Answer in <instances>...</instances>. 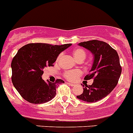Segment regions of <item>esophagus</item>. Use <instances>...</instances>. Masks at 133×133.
<instances>
[{"mask_svg": "<svg viewBox=\"0 0 133 133\" xmlns=\"http://www.w3.org/2000/svg\"><path fill=\"white\" fill-rule=\"evenodd\" d=\"M68 84H69V85L72 86H72H74V85H75L74 84H73V83H68Z\"/></svg>", "mask_w": 133, "mask_h": 133, "instance_id": "esophagus-1", "label": "esophagus"}]
</instances>
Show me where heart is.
I'll return each mask as SVG.
<instances>
[{"instance_id":"obj_1","label":"heart","mask_w":133,"mask_h":133,"mask_svg":"<svg viewBox=\"0 0 133 133\" xmlns=\"http://www.w3.org/2000/svg\"><path fill=\"white\" fill-rule=\"evenodd\" d=\"M61 55L62 54L59 55L57 61H58L59 59L61 58ZM72 56L77 62H82L85 59L87 54H86V52L85 51V50L83 49V48H75V49L72 50ZM81 74H82L81 71L76 69V70H71V71H66L64 72V77L68 79V80L74 81L77 80L81 75Z\"/></svg>"}]
</instances>
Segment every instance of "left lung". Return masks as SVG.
Masks as SVG:
<instances>
[{
  "label": "left lung",
  "instance_id": "8db88e82",
  "mask_svg": "<svg viewBox=\"0 0 133 133\" xmlns=\"http://www.w3.org/2000/svg\"><path fill=\"white\" fill-rule=\"evenodd\" d=\"M94 55V62L85 80L94 79L92 85L84 86L78 99L87 102H96L106 97L117 85L122 68L117 52L108 44L94 39L78 44Z\"/></svg>",
  "mask_w": 133,
  "mask_h": 133
}]
</instances>
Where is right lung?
Segmentation results:
<instances>
[{
    "label": "right lung",
    "mask_w": 133,
    "mask_h": 133,
    "mask_svg": "<svg viewBox=\"0 0 133 133\" xmlns=\"http://www.w3.org/2000/svg\"><path fill=\"white\" fill-rule=\"evenodd\" d=\"M71 44L51 45L44 43H32L23 46L18 50L11 62L12 83L21 97L31 104H44L56 96L58 84L44 81L42 78L44 69L52 66L58 55Z\"/></svg>",
    "instance_id": "right-lung-1"
}]
</instances>
